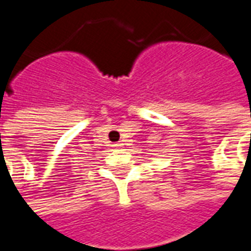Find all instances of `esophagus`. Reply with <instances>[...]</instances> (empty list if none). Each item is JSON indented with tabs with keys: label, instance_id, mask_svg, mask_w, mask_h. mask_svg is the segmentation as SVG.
<instances>
[{
	"label": "esophagus",
	"instance_id": "34e87169",
	"mask_svg": "<svg viewBox=\"0 0 251 251\" xmlns=\"http://www.w3.org/2000/svg\"><path fill=\"white\" fill-rule=\"evenodd\" d=\"M113 147H115V148L123 147V143H120V142H119V143H115V144H113Z\"/></svg>",
	"mask_w": 251,
	"mask_h": 251
}]
</instances>
